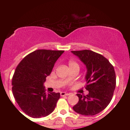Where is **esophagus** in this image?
<instances>
[{"mask_svg":"<svg viewBox=\"0 0 130 130\" xmlns=\"http://www.w3.org/2000/svg\"><path fill=\"white\" fill-rule=\"evenodd\" d=\"M69 93L65 92H62L60 93V95L61 96H65V95H69Z\"/></svg>","mask_w":130,"mask_h":130,"instance_id":"obj_1","label":"esophagus"}]
</instances>
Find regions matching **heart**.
<instances>
[{"label":"heart","mask_w":130,"mask_h":130,"mask_svg":"<svg viewBox=\"0 0 130 130\" xmlns=\"http://www.w3.org/2000/svg\"><path fill=\"white\" fill-rule=\"evenodd\" d=\"M69 65L71 69H72L73 68H75V67L79 68V65H78V64L77 63L76 61H73V60H70V61H69ZM67 80H70V77H68Z\"/></svg>","instance_id":"1"}]
</instances>
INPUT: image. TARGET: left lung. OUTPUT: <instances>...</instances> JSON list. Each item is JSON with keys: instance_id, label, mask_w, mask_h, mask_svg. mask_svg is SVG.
<instances>
[{"instance_id": "8db88e82", "label": "left lung", "mask_w": 130, "mask_h": 130, "mask_svg": "<svg viewBox=\"0 0 130 130\" xmlns=\"http://www.w3.org/2000/svg\"><path fill=\"white\" fill-rule=\"evenodd\" d=\"M86 65L87 95L77 94L78 103L73 107L76 112L84 116H93L108 106L116 87L114 67L106 58L91 50L72 51Z\"/></svg>"}]
</instances>
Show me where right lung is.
<instances>
[{
	"label": "right lung",
	"instance_id": "add662e5",
	"mask_svg": "<svg viewBox=\"0 0 130 130\" xmlns=\"http://www.w3.org/2000/svg\"><path fill=\"white\" fill-rule=\"evenodd\" d=\"M63 52L37 50L17 66L12 79L13 95L22 111L30 117H45L54 111L60 94L46 93L43 83Z\"/></svg>",
	"mask_w": 130,
	"mask_h": 130
}]
</instances>
